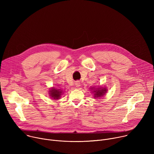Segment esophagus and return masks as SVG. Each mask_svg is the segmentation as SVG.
Returning <instances> with one entry per match:
<instances>
[{
  "label": "esophagus",
  "instance_id": "1",
  "mask_svg": "<svg viewBox=\"0 0 154 154\" xmlns=\"http://www.w3.org/2000/svg\"><path fill=\"white\" fill-rule=\"evenodd\" d=\"M75 86H76L77 88L79 87V86H80V82L77 81V82L75 83Z\"/></svg>",
  "mask_w": 154,
  "mask_h": 154
}]
</instances>
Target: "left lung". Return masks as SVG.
I'll use <instances>...</instances> for the list:
<instances>
[{
	"label": "left lung",
	"instance_id": "left-lung-1",
	"mask_svg": "<svg viewBox=\"0 0 154 154\" xmlns=\"http://www.w3.org/2000/svg\"><path fill=\"white\" fill-rule=\"evenodd\" d=\"M90 89L91 90L90 91H91V93L93 94L94 98L102 97L104 96V95L107 92V89L105 86H91L90 88Z\"/></svg>",
	"mask_w": 154,
	"mask_h": 154
}]
</instances>
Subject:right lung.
<instances>
[{
  "instance_id": "right-lung-1",
  "label": "right lung",
  "mask_w": 154,
  "mask_h": 154,
  "mask_svg": "<svg viewBox=\"0 0 154 154\" xmlns=\"http://www.w3.org/2000/svg\"><path fill=\"white\" fill-rule=\"evenodd\" d=\"M63 94V91L61 89H57L55 87H52L49 91V94L50 97L54 100H58L61 98V95Z\"/></svg>"
}]
</instances>
